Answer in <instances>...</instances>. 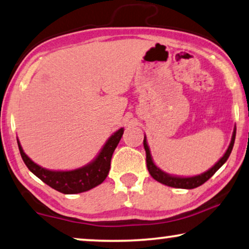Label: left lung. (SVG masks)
<instances>
[{"label": "left lung", "instance_id": "8db88e82", "mask_svg": "<svg viewBox=\"0 0 249 249\" xmlns=\"http://www.w3.org/2000/svg\"><path fill=\"white\" fill-rule=\"evenodd\" d=\"M234 138H236V127L233 128L232 136H231V141H230L228 149H227L225 155H223L221 158L218 160V162L214 163V166H212L210 169L204 171L203 174L196 175V176L181 177V176H175V175L164 173L163 170H161L159 167L156 166V163L153 162V160H152L148 142H146V138L144 135L143 145H144V150L146 153V167H148L150 175H151V176L155 178L157 181H159V183L167 185V186H170V187H175V188H185V190H192V188L198 187V186H201L202 184H204L205 181L210 179V178H211L213 175L215 174V171L218 170L227 160H228L230 153H231V151H232V148H233Z\"/></svg>", "mask_w": 249, "mask_h": 249}]
</instances>
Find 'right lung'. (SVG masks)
<instances>
[{"mask_svg": "<svg viewBox=\"0 0 249 249\" xmlns=\"http://www.w3.org/2000/svg\"><path fill=\"white\" fill-rule=\"evenodd\" d=\"M124 133V128L122 127L111 134L107 140L100 152L91 162L86 166L80 167L73 170H51L39 166L34 162L21 146L19 140L18 145L20 155L22 157L23 162L26 163L31 173L37 176L39 179L47 184L54 190L61 192L63 194H78L82 192H87L91 188L98 186L106 179L110 169V160L113 153L120 143L122 135Z\"/></svg>", "mask_w": 249, "mask_h": 249, "instance_id": "add662e5", "label": "right lung"}]
</instances>
